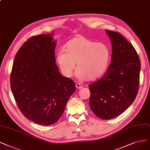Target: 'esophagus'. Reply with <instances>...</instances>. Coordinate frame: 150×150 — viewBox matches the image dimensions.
I'll list each match as a JSON object with an SVG mask.
<instances>
[{
  "label": "esophagus",
  "mask_w": 150,
  "mask_h": 150,
  "mask_svg": "<svg viewBox=\"0 0 150 150\" xmlns=\"http://www.w3.org/2000/svg\"><path fill=\"white\" fill-rule=\"evenodd\" d=\"M76 88H78V89H80V88H81L83 87V86L81 85V84L79 83H77L76 84Z\"/></svg>",
  "instance_id": "34e87169"
}]
</instances>
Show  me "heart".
I'll list each match as a JSON object with an SVG mask.
<instances>
[{
	"label": "heart",
	"instance_id": "1",
	"mask_svg": "<svg viewBox=\"0 0 150 150\" xmlns=\"http://www.w3.org/2000/svg\"><path fill=\"white\" fill-rule=\"evenodd\" d=\"M64 50L57 53L55 60L66 77L71 76L76 64L78 78L95 81L106 73L109 66L110 50L104 42L79 36L67 42Z\"/></svg>",
	"mask_w": 150,
	"mask_h": 150
}]
</instances>
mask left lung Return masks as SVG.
<instances>
[{"instance_id": "8db88e82", "label": "left lung", "mask_w": 150, "mask_h": 150, "mask_svg": "<svg viewBox=\"0 0 150 150\" xmlns=\"http://www.w3.org/2000/svg\"><path fill=\"white\" fill-rule=\"evenodd\" d=\"M106 33L112 44L111 63L103 77L90 85L89 104L97 117L109 120L124 112L135 100L140 61L134 46L119 33Z\"/></svg>"}]
</instances>
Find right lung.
<instances>
[{"instance_id": "add662e5", "label": "right lung", "mask_w": 150, "mask_h": 150, "mask_svg": "<svg viewBox=\"0 0 150 150\" xmlns=\"http://www.w3.org/2000/svg\"><path fill=\"white\" fill-rule=\"evenodd\" d=\"M55 46L52 34L30 38L15 55L10 75L11 90L22 114L44 125L56 122L75 91L74 81L59 71Z\"/></svg>"}]
</instances>
